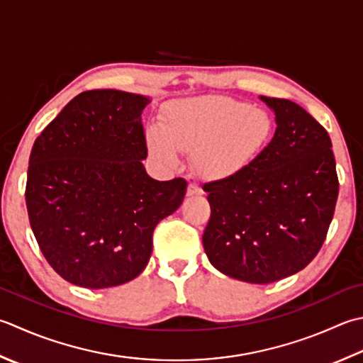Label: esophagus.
Segmentation results:
<instances>
[{
	"mask_svg": "<svg viewBox=\"0 0 363 363\" xmlns=\"http://www.w3.org/2000/svg\"><path fill=\"white\" fill-rule=\"evenodd\" d=\"M187 195L189 196H196V195H203V190L200 186H196V184H189L187 187Z\"/></svg>",
	"mask_w": 363,
	"mask_h": 363,
	"instance_id": "1",
	"label": "esophagus"
}]
</instances>
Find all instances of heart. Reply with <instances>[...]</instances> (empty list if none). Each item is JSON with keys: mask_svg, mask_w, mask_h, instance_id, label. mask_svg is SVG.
Segmentation results:
<instances>
[{"mask_svg": "<svg viewBox=\"0 0 363 363\" xmlns=\"http://www.w3.org/2000/svg\"><path fill=\"white\" fill-rule=\"evenodd\" d=\"M274 119L264 108L226 96H200L168 104L160 129L149 127L146 143L167 167L176 151L191 154V167L206 181H228L252 165L274 135Z\"/></svg>", "mask_w": 363, "mask_h": 363, "instance_id": "heart-1", "label": "heart"}]
</instances>
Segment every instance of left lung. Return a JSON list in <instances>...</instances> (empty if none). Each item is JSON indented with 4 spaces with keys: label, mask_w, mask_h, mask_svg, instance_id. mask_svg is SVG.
<instances>
[{
    "label": "left lung",
    "mask_w": 363,
    "mask_h": 363,
    "mask_svg": "<svg viewBox=\"0 0 363 363\" xmlns=\"http://www.w3.org/2000/svg\"><path fill=\"white\" fill-rule=\"evenodd\" d=\"M277 129L245 172L208 182L203 234L211 264L233 279L266 285L313 259L328 236L338 176L328 130L288 99L261 96Z\"/></svg>",
    "instance_id": "1"
}]
</instances>
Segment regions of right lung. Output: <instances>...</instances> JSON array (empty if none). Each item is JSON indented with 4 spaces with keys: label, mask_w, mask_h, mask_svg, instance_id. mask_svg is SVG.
I'll return each mask as SVG.
<instances>
[{
    "label": "right lung",
    "mask_w": 363,
    "mask_h": 363,
    "mask_svg": "<svg viewBox=\"0 0 363 363\" xmlns=\"http://www.w3.org/2000/svg\"><path fill=\"white\" fill-rule=\"evenodd\" d=\"M149 97L92 89L35 138L26 179L31 230L48 264L77 286L123 285L143 272L152 233L187 182L147 176L141 113Z\"/></svg>",
    "instance_id": "right-lung-1"
}]
</instances>
